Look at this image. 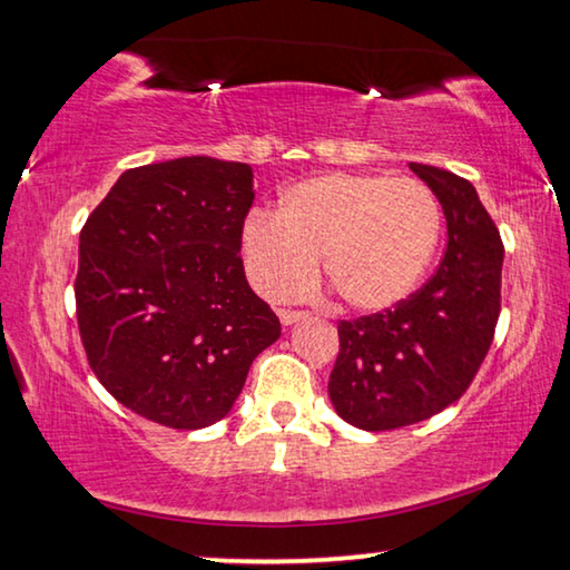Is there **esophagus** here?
I'll return each mask as SVG.
<instances>
[{
    "instance_id": "34e87169",
    "label": "esophagus",
    "mask_w": 570,
    "mask_h": 570,
    "mask_svg": "<svg viewBox=\"0 0 570 570\" xmlns=\"http://www.w3.org/2000/svg\"><path fill=\"white\" fill-rule=\"evenodd\" d=\"M308 318V313L305 311H279V321H283V326H293V323Z\"/></svg>"
}]
</instances>
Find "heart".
<instances>
[{
  "label": "heart",
  "mask_w": 570,
  "mask_h": 570,
  "mask_svg": "<svg viewBox=\"0 0 570 570\" xmlns=\"http://www.w3.org/2000/svg\"><path fill=\"white\" fill-rule=\"evenodd\" d=\"M441 204L425 183L334 173L287 188L279 214L242 226L244 269L267 301H295L323 275L354 311H384L423 279L441 239Z\"/></svg>",
  "instance_id": "b5f03b06"
}]
</instances>
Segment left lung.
<instances>
[{"label": "left lung", "instance_id": "left-lung-1", "mask_svg": "<svg viewBox=\"0 0 570 570\" xmlns=\"http://www.w3.org/2000/svg\"><path fill=\"white\" fill-rule=\"evenodd\" d=\"M410 170L441 200L449 247L438 273L407 301L338 323L328 380L336 413L374 433L453 405L484 362L502 308L504 247L476 188L433 165L410 163Z\"/></svg>", "mask_w": 570, "mask_h": 570}]
</instances>
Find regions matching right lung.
Listing matches in <instances>:
<instances>
[{
    "mask_svg": "<svg viewBox=\"0 0 570 570\" xmlns=\"http://www.w3.org/2000/svg\"><path fill=\"white\" fill-rule=\"evenodd\" d=\"M247 163L178 157L119 175L81 229L78 331L99 382L153 423L198 431L229 413L279 321L252 293Z\"/></svg>",
    "mask_w": 570,
    "mask_h": 570,
    "instance_id": "right-lung-1",
    "label": "right lung"
}]
</instances>
